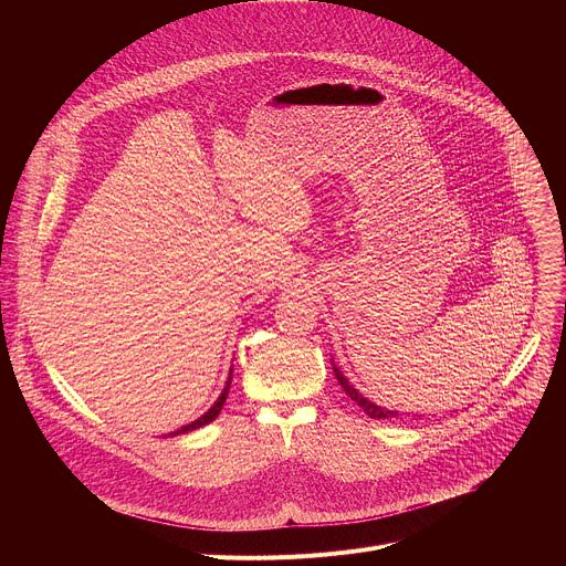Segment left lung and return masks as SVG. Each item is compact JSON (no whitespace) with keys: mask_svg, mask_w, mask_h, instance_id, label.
Returning a JSON list of instances; mask_svg holds the SVG:
<instances>
[{"mask_svg":"<svg viewBox=\"0 0 566 566\" xmlns=\"http://www.w3.org/2000/svg\"><path fill=\"white\" fill-rule=\"evenodd\" d=\"M333 371H335V376H337V380H339V385H342V388H344V392L355 401V403H358L367 415H369V418H374V420H392V418H399V412L397 410H388V408H380V406H376L374 401H369L367 397H363L358 390H355L353 388V385L348 382V378L333 365Z\"/></svg>","mask_w":566,"mask_h":566,"instance_id":"obj_1","label":"left lung"}]
</instances>
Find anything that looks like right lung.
<instances>
[{"label": "right lung", "instance_id": "add662e5", "mask_svg": "<svg viewBox=\"0 0 566 566\" xmlns=\"http://www.w3.org/2000/svg\"><path fill=\"white\" fill-rule=\"evenodd\" d=\"M229 385H231V371H229V380H227V385H224V390H222V395L218 397V401L208 408V412H203L199 420H195V422H190V424H186V427H181V429H176L174 433H169V436H178V433H188V431H195V429H199V427H206L208 422H213L218 415H220V410H222V406H224V401H227V395H229Z\"/></svg>", "mask_w": 566, "mask_h": 566}]
</instances>
